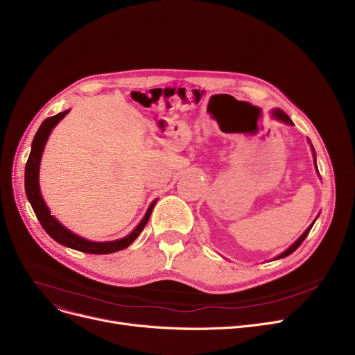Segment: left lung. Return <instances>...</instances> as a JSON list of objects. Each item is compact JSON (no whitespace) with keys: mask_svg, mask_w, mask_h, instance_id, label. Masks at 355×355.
Returning a JSON list of instances; mask_svg holds the SVG:
<instances>
[{"mask_svg":"<svg viewBox=\"0 0 355 355\" xmlns=\"http://www.w3.org/2000/svg\"><path fill=\"white\" fill-rule=\"evenodd\" d=\"M272 116L275 118V119H277V121H282V122H285V123H288V125H293L292 123V121H291V118L285 114V112L284 110H281V109H273L272 110ZM312 153H313V158H315V151H313V146H312ZM315 165H316V161H315ZM316 170H318V166H316ZM315 223V221H313ZM313 223H312V225L302 233V236L300 237V239H297L296 241H295V243L291 246V248H288L284 253H281V254H279L277 257H275V259H282V257H286V256H289L291 253H293L297 248H300L301 246V243H302V241L305 240V237L308 236V233L311 232V229H312V226H313Z\"/></svg>","mask_w":355,"mask_h":355,"instance_id":"left-lung-1","label":"left lung"}]
</instances>
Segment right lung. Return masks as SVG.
Wrapping results in <instances>:
<instances>
[{
	"label": "right lung",
	"instance_id": "obj_1",
	"mask_svg": "<svg viewBox=\"0 0 355 355\" xmlns=\"http://www.w3.org/2000/svg\"><path fill=\"white\" fill-rule=\"evenodd\" d=\"M67 114H69V109L64 112H60V114H58V115L47 118L46 121H43L39 130H37L34 135V139L31 144V153H30V157L26 164V174H24V185H26L27 198L31 204V207H33L37 218H39L40 225L43 226V229L47 232V234L51 239L58 241V243H60L66 248L74 249V250H79L83 253H92V254H107V253L122 250L132 243V241L139 236V233L144 230L149 217H151V213H153V209L155 206L157 200L154 202H151V206H149L146 214L144 216L139 225L132 230V233L128 234L126 237H122V239L114 240V241H90V240H86L78 234L71 233L69 229H66L62 225L60 221L55 220L50 214V210L46 206V202L40 194L39 171H40V161H42V155L44 151V145L47 142V138L51 132V129L58 125Z\"/></svg>",
	"mask_w": 355,
	"mask_h": 355
}]
</instances>
